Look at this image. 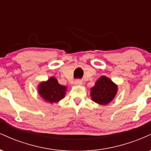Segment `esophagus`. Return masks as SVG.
Returning <instances> with one entry per match:
<instances>
[{
  "label": "esophagus",
  "mask_w": 151,
  "mask_h": 151,
  "mask_svg": "<svg viewBox=\"0 0 151 151\" xmlns=\"http://www.w3.org/2000/svg\"><path fill=\"white\" fill-rule=\"evenodd\" d=\"M82 81L80 80V79H77V80H75L74 81V84L75 85H82Z\"/></svg>",
  "instance_id": "1"
}]
</instances>
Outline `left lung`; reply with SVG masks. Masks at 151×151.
<instances>
[{"instance_id": "left-lung-1", "label": "left lung", "mask_w": 151, "mask_h": 151, "mask_svg": "<svg viewBox=\"0 0 151 151\" xmlns=\"http://www.w3.org/2000/svg\"><path fill=\"white\" fill-rule=\"evenodd\" d=\"M117 91L116 84L106 76H101L91 89L90 95L95 103L106 105L115 98Z\"/></svg>"}]
</instances>
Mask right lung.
Wrapping results in <instances>:
<instances>
[{
	"mask_svg": "<svg viewBox=\"0 0 151 151\" xmlns=\"http://www.w3.org/2000/svg\"><path fill=\"white\" fill-rule=\"evenodd\" d=\"M38 93L42 99L50 104L57 103L65 96L67 87L59 84L58 79L51 77L37 86Z\"/></svg>",
	"mask_w": 151,
	"mask_h": 151,
	"instance_id": "right-lung-1",
	"label": "right lung"
}]
</instances>
